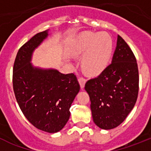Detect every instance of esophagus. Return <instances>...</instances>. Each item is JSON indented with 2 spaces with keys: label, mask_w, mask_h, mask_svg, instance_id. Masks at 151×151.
I'll list each match as a JSON object with an SVG mask.
<instances>
[{
  "label": "esophagus",
  "mask_w": 151,
  "mask_h": 151,
  "mask_svg": "<svg viewBox=\"0 0 151 151\" xmlns=\"http://www.w3.org/2000/svg\"><path fill=\"white\" fill-rule=\"evenodd\" d=\"M78 82H79L80 87H81V88L82 89L84 88V87H85V82H86L85 78H83V77H79V78H78Z\"/></svg>",
  "instance_id": "obj_1"
}]
</instances>
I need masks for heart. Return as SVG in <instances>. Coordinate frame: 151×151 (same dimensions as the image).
<instances>
[{"instance_id":"heart-1","label":"heart","mask_w":151,"mask_h":151,"mask_svg":"<svg viewBox=\"0 0 151 151\" xmlns=\"http://www.w3.org/2000/svg\"><path fill=\"white\" fill-rule=\"evenodd\" d=\"M113 43L106 33H84L73 50V54L83 56L82 66L89 75H97L106 67L111 57Z\"/></svg>"}]
</instances>
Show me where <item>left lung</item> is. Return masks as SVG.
Returning a JSON list of instances; mask_svg holds the SVG:
<instances>
[{
    "label": "left lung",
    "instance_id": "8db88e82",
    "mask_svg": "<svg viewBox=\"0 0 151 151\" xmlns=\"http://www.w3.org/2000/svg\"><path fill=\"white\" fill-rule=\"evenodd\" d=\"M93 120L102 129L120 125L134 107L138 98L139 76L136 58L120 35L112 63L97 77L87 81Z\"/></svg>",
    "mask_w": 151,
    "mask_h": 151
}]
</instances>
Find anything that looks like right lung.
Returning a JSON list of instances; mask_svg holds the SVG:
<instances>
[{
  "label": "right lung",
  "instance_id": "add662e5",
  "mask_svg": "<svg viewBox=\"0 0 151 151\" xmlns=\"http://www.w3.org/2000/svg\"><path fill=\"white\" fill-rule=\"evenodd\" d=\"M47 30L36 34L21 47L13 70V87L22 113L35 127L55 133L65 126L69 108L80 90L76 75L57 69L34 67L31 58L35 49L48 35Z\"/></svg>",
  "mask_w": 151,
  "mask_h": 151
}]
</instances>
